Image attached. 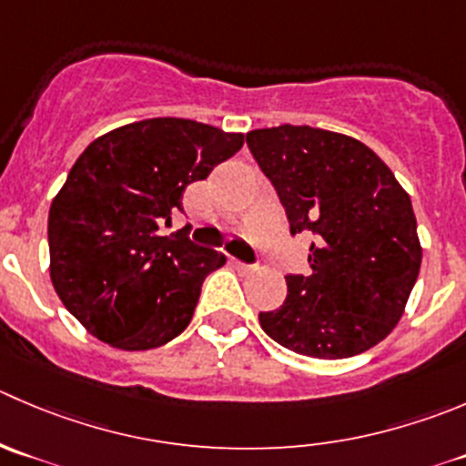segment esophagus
I'll list each match as a JSON object with an SVG mask.
<instances>
[{
  "label": "esophagus",
  "instance_id": "esophagus-1",
  "mask_svg": "<svg viewBox=\"0 0 466 466\" xmlns=\"http://www.w3.org/2000/svg\"><path fill=\"white\" fill-rule=\"evenodd\" d=\"M237 266L241 270H252V268H255V264H246V261H237Z\"/></svg>",
  "mask_w": 466,
  "mask_h": 466
}]
</instances>
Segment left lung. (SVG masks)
Instances as JSON below:
<instances>
[{
    "mask_svg": "<svg viewBox=\"0 0 466 466\" xmlns=\"http://www.w3.org/2000/svg\"><path fill=\"white\" fill-rule=\"evenodd\" d=\"M291 237L311 234L309 273L287 275V298L259 311L279 346L319 360L364 353L403 316L421 246L408 193L385 161L343 134L279 125L246 134Z\"/></svg>",
    "mask_w": 466,
    "mask_h": 466,
    "instance_id": "obj_1",
    "label": "left lung"
}]
</instances>
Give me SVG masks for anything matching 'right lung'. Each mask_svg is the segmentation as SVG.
Masks as SVG:
<instances>
[{
  "mask_svg": "<svg viewBox=\"0 0 466 466\" xmlns=\"http://www.w3.org/2000/svg\"><path fill=\"white\" fill-rule=\"evenodd\" d=\"M243 134L184 118H150L95 138L49 209V273L66 309L123 350L168 343L193 319L223 252L161 234L184 188L237 155Z\"/></svg>",
  "mask_w": 466,
  "mask_h": 466,
  "instance_id": "obj_1",
  "label": "right lung"
}]
</instances>
